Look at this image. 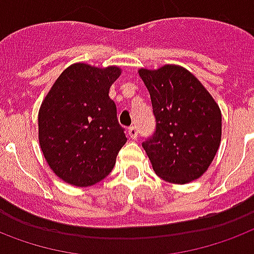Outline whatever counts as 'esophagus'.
<instances>
[{
  "label": "esophagus",
  "mask_w": 254,
  "mask_h": 254,
  "mask_svg": "<svg viewBox=\"0 0 254 254\" xmlns=\"http://www.w3.org/2000/svg\"><path fill=\"white\" fill-rule=\"evenodd\" d=\"M127 133H129V136L132 137V138H137V136H138V129H137V127H130L127 129Z\"/></svg>",
  "instance_id": "esophagus-1"
}]
</instances>
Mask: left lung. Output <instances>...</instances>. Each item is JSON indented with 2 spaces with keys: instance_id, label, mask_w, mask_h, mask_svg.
I'll return each instance as SVG.
<instances>
[{
  "instance_id": "8db88e82",
  "label": "left lung",
  "mask_w": 254,
  "mask_h": 254,
  "mask_svg": "<svg viewBox=\"0 0 254 254\" xmlns=\"http://www.w3.org/2000/svg\"><path fill=\"white\" fill-rule=\"evenodd\" d=\"M156 130L142 148L161 179L185 185L207 171L221 142L222 116L194 75L179 65L141 68Z\"/></svg>"
}]
</instances>
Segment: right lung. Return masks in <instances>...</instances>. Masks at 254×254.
<instances>
[{
    "instance_id": "right-lung-1",
    "label": "right lung",
    "mask_w": 254,
    "mask_h": 254,
    "mask_svg": "<svg viewBox=\"0 0 254 254\" xmlns=\"http://www.w3.org/2000/svg\"><path fill=\"white\" fill-rule=\"evenodd\" d=\"M121 69L83 63L65 68L39 112V141L60 179L89 187L105 179L127 142L109 90Z\"/></svg>"
}]
</instances>
